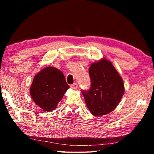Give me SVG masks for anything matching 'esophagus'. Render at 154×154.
<instances>
[{
    "label": "esophagus",
    "mask_w": 154,
    "mask_h": 154,
    "mask_svg": "<svg viewBox=\"0 0 154 154\" xmlns=\"http://www.w3.org/2000/svg\"><path fill=\"white\" fill-rule=\"evenodd\" d=\"M77 87H78V85H77V83H74L73 84H72V85H71V88H72V89H77Z\"/></svg>",
    "instance_id": "1"
}]
</instances>
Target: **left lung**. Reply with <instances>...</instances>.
I'll return each instance as SVG.
<instances>
[{
  "instance_id": "left-lung-1",
  "label": "left lung",
  "mask_w": 154,
  "mask_h": 154,
  "mask_svg": "<svg viewBox=\"0 0 154 154\" xmlns=\"http://www.w3.org/2000/svg\"><path fill=\"white\" fill-rule=\"evenodd\" d=\"M89 74L90 90L82 91L88 108L95 116L108 114L118 106L124 95L122 78L105 58L91 64Z\"/></svg>"
}]
</instances>
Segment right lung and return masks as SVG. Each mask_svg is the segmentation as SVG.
I'll use <instances>...</instances> for the list:
<instances>
[{"instance_id": "1", "label": "right lung", "mask_w": 154, "mask_h": 154, "mask_svg": "<svg viewBox=\"0 0 154 154\" xmlns=\"http://www.w3.org/2000/svg\"><path fill=\"white\" fill-rule=\"evenodd\" d=\"M69 86L64 75L54 67H46L38 72L30 88L34 102L45 111H51L57 107Z\"/></svg>"}]
</instances>
